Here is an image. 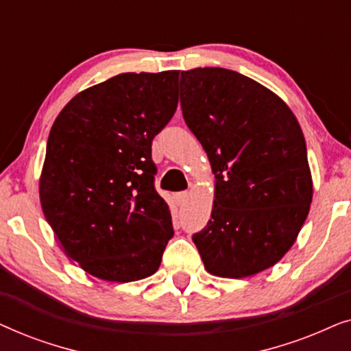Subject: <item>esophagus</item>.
<instances>
[{
	"instance_id": "obj_1",
	"label": "esophagus",
	"mask_w": 351,
	"mask_h": 351,
	"mask_svg": "<svg viewBox=\"0 0 351 351\" xmlns=\"http://www.w3.org/2000/svg\"><path fill=\"white\" fill-rule=\"evenodd\" d=\"M186 198H189V193H186V191H179V193H176V195H174V199H176V203L179 204V206L185 204Z\"/></svg>"
}]
</instances>
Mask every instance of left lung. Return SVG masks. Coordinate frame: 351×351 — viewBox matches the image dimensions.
I'll use <instances>...</instances> for the list:
<instances>
[{
	"label": "left lung",
	"instance_id": "1",
	"mask_svg": "<svg viewBox=\"0 0 351 351\" xmlns=\"http://www.w3.org/2000/svg\"><path fill=\"white\" fill-rule=\"evenodd\" d=\"M180 105L215 177L213 214L193 234L204 268L267 270L294 244L313 196L299 121L265 86L219 66L182 71Z\"/></svg>",
	"mask_w": 351,
	"mask_h": 351
}]
</instances>
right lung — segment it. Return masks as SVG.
Masks as SVG:
<instances>
[{"mask_svg":"<svg viewBox=\"0 0 351 351\" xmlns=\"http://www.w3.org/2000/svg\"><path fill=\"white\" fill-rule=\"evenodd\" d=\"M179 71L121 73L76 94L52 124L40 179L47 223L89 275L152 276L174 237L152 142L174 117Z\"/></svg>","mask_w":351,"mask_h":351,"instance_id":"1","label":"right lung"}]
</instances>
